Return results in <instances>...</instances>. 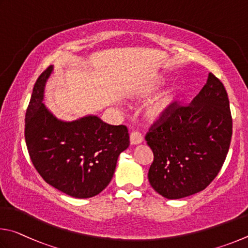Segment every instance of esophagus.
<instances>
[{
  "instance_id": "34e87169",
  "label": "esophagus",
  "mask_w": 248,
  "mask_h": 248,
  "mask_svg": "<svg viewBox=\"0 0 248 248\" xmlns=\"http://www.w3.org/2000/svg\"><path fill=\"white\" fill-rule=\"evenodd\" d=\"M144 140V137H142L141 134L138 131H134L129 135V141H131V145H138Z\"/></svg>"
}]
</instances>
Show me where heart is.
Returning <instances> with one entry per match:
<instances>
[{
    "label": "heart",
    "instance_id": "obj_1",
    "mask_svg": "<svg viewBox=\"0 0 248 248\" xmlns=\"http://www.w3.org/2000/svg\"><path fill=\"white\" fill-rule=\"evenodd\" d=\"M175 93L173 90H168L163 93L159 98H157L155 101L150 104L148 108V114L151 117H155L161 114L167 110L170 103L174 100Z\"/></svg>",
    "mask_w": 248,
    "mask_h": 248
}]
</instances>
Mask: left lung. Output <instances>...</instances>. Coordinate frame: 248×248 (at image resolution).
<instances>
[{
    "label": "left lung",
    "mask_w": 248,
    "mask_h": 248,
    "mask_svg": "<svg viewBox=\"0 0 248 248\" xmlns=\"http://www.w3.org/2000/svg\"><path fill=\"white\" fill-rule=\"evenodd\" d=\"M231 137L227 90L210 73L192 102L172 101L146 134L154 153L148 172L150 185L169 199L205 189L222 168Z\"/></svg>",
    "instance_id": "8db88e82"
}]
</instances>
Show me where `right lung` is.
Masks as SVG:
<instances>
[{
    "label": "right lung",
    "mask_w": 248,
    "mask_h": 248,
    "mask_svg": "<svg viewBox=\"0 0 248 248\" xmlns=\"http://www.w3.org/2000/svg\"><path fill=\"white\" fill-rule=\"evenodd\" d=\"M53 67L38 77L25 116L30 160L47 184L75 198L93 197L107 187L120 154L129 146L125 125H108L98 116L74 122L56 119L42 103Z\"/></svg>",
    "instance_id": "add662e5"
}]
</instances>
